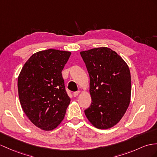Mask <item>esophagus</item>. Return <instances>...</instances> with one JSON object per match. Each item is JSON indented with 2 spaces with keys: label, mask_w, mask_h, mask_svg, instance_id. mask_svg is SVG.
<instances>
[{
  "label": "esophagus",
  "mask_w": 157,
  "mask_h": 157,
  "mask_svg": "<svg viewBox=\"0 0 157 157\" xmlns=\"http://www.w3.org/2000/svg\"><path fill=\"white\" fill-rule=\"evenodd\" d=\"M79 93H80V92H79V91H76V92H74V93H73V96H74L75 97H77Z\"/></svg>",
  "instance_id": "esophagus-1"
}]
</instances>
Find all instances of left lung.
Returning <instances> with one entry per match:
<instances>
[{"label":"left lung","instance_id":"left-lung-1","mask_svg":"<svg viewBox=\"0 0 157 157\" xmlns=\"http://www.w3.org/2000/svg\"><path fill=\"white\" fill-rule=\"evenodd\" d=\"M90 76L92 103L85 110L95 127L106 129L118 123L131 100L129 68L116 52L100 47L81 52Z\"/></svg>","mask_w":157,"mask_h":157}]
</instances>
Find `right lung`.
<instances>
[{
	"mask_svg": "<svg viewBox=\"0 0 157 157\" xmlns=\"http://www.w3.org/2000/svg\"><path fill=\"white\" fill-rule=\"evenodd\" d=\"M70 52L48 49L33 55L18 78L22 110L32 123L44 131L55 128L63 120L71 99L62 71Z\"/></svg>",
	"mask_w": 157,
	"mask_h": 157,
	"instance_id": "add662e5",
	"label": "right lung"
}]
</instances>
